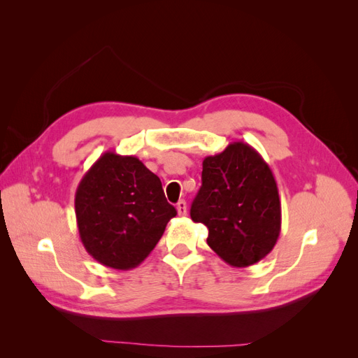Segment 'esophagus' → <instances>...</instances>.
<instances>
[{
  "label": "esophagus",
  "instance_id": "esophagus-1",
  "mask_svg": "<svg viewBox=\"0 0 358 358\" xmlns=\"http://www.w3.org/2000/svg\"><path fill=\"white\" fill-rule=\"evenodd\" d=\"M176 209H178V213L180 216H185L187 215V201L185 200H179L178 204H176Z\"/></svg>",
  "mask_w": 358,
  "mask_h": 358
}]
</instances>
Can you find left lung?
Here are the masks:
<instances>
[{
    "label": "left lung",
    "mask_w": 358,
    "mask_h": 358,
    "mask_svg": "<svg viewBox=\"0 0 358 358\" xmlns=\"http://www.w3.org/2000/svg\"><path fill=\"white\" fill-rule=\"evenodd\" d=\"M191 220L209 230L208 245L225 263L248 267L263 259L280 233V201L267 162L243 142L203 159L201 187Z\"/></svg>",
    "instance_id": "1"
}]
</instances>
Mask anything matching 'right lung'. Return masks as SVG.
I'll return each mask as SVG.
<instances>
[{
    "label": "right lung",
    "mask_w": 358,
    "mask_h": 358,
    "mask_svg": "<svg viewBox=\"0 0 358 358\" xmlns=\"http://www.w3.org/2000/svg\"><path fill=\"white\" fill-rule=\"evenodd\" d=\"M74 209L86 251L100 264L116 270L142 263L178 213L157 175L138 158L112 150L85 173Z\"/></svg>",
    "instance_id": "right-lung-1"
}]
</instances>
